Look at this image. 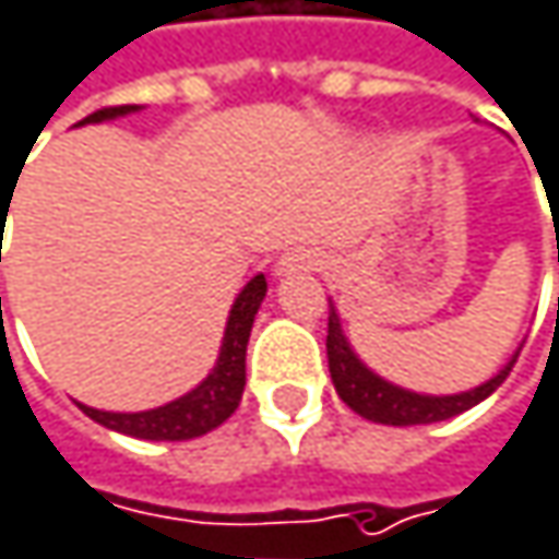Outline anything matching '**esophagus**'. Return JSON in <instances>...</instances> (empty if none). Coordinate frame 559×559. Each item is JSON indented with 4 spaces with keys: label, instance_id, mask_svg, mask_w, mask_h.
<instances>
[{
    "label": "esophagus",
    "instance_id": "34e87169",
    "mask_svg": "<svg viewBox=\"0 0 559 559\" xmlns=\"http://www.w3.org/2000/svg\"><path fill=\"white\" fill-rule=\"evenodd\" d=\"M322 266V257L316 250H289L280 263H276V273L286 276V273H299V270H319Z\"/></svg>",
    "mask_w": 559,
    "mask_h": 559
}]
</instances>
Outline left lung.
<instances>
[{
  "mask_svg": "<svg viewBox=\"0 0 559 559\" xmlns=\"http://www.w3.org/2000/svg\"><path fill=\"white\" fill-rule=\"evenodd\" d=\"M329 371H332V384L338 391V397L365 419L384 423V426H419V423H439V419L459 417L465 411H472L475 404H481L485 397H491L508 371L514 368L518 355L485 384L462 391V394H445V397H429V394H414L404 391L384 378H378L348 345L345 332H342V319L335 312V306H329Z\"/></svg>",
  "mask_w": 559,
  "mask_h": 559,
  "instance_id": "left-lung-1",
  "label": "left lung"
}]
</instances>
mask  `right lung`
I'll use <instances>...</instances> for the list:
<instances>
[{
	"label": "right lung",
	"mask_w": 559,
	"mask_h": 559,
	"mask_svg": "<svg viewBox=\"0 0 559 559\" xmlns=\"http://www.w3.org/2000/svg\"><path fill=\"white\" fill-rule=\"evenodd\" d=\"M140 107H104L97 114H91L84 123H104V120H117L127 117ZM266 296V280L263 273L253 276L240 296L230 306L227 316V329H224V342H221V355L214 371L185 397L155 407V411H142V414H110V411H94L84 407L81 411L91 419H97L107 429H117L123 436H136V439H168V442H181V439H194L211 432L214 426H221L230 417L243 397V384H247V342H250V329L257 319V309Z\"/></svg>",
	"instance_id": "1"
}]
</instances>
